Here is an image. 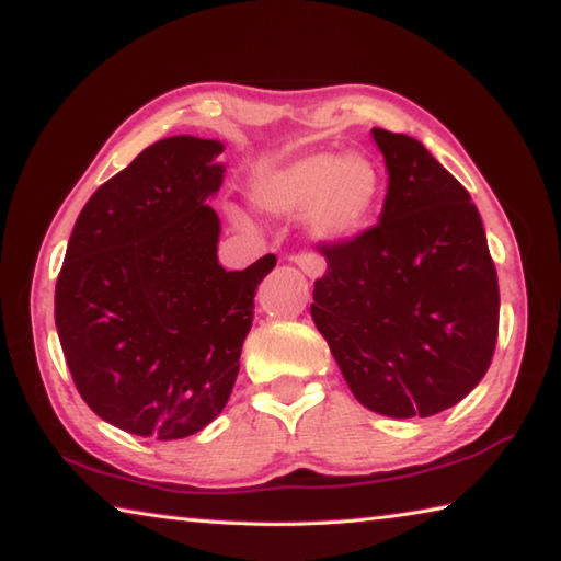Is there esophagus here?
I'll use <instances>...</instances> for the list:
<instances>
[{
	"mask_svg": "<svg viewBox=\"0 0 561 561\" xmlns=\"http://www.w3.org/2000/svg\"><path fill=\"white\" fill-rule=\"evenodd\" d=\"M294 262H297V267L304 274H309V277H319V274H323V270H325V262L321 254H313V252H304Z\"/></svg>",
	"mask_w": 561,
	"mask_h": 561,
	"instance_id": "esophagus-1",
	"label": "esophagus"
}]
</instances>
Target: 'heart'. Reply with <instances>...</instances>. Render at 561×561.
<instances>
[{"label":"heart","mask_w":561,"mask_h":561,"mask_svg":"<svg viewBox=\"0 0 561 561\" xmlns=\"http://www.w3.org/2000/svg\"><path fill=\"white\" fill-rule=\"evenodd\" d=\"M380 196V174L360 151L307 154L264 174L252 188V203L270 216L304 213L319 240H341L370 220Z\"/></svg>","instance_id":"1"}]
</instances>
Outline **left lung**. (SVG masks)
Segmentation results:
<instances>
[{"label": "left lung", "mask_w": 561, "mask_h": 561, "mask_svg": "<svg viewBox=\"0 0 561 561\" xmlns=\"http://www.w3.org/2000/svg\"><path fill=\"white\" fill-rule=\"evenodd\" d=\"M387 196L378 226L319 245L311 316L355 400L410 420L449 410L483 380L501 291L468 191L422 141L373 127Z\"/></svg>", "instance_id": "8db88e82"}]
</instances>
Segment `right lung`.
<instances>
[{
	"label": "right lung",
	"instance_id": "1",
	"mask_svg": "<svg viewBox=\"0 0 561 561\" xmlns=\"http://www.w3.org/2000/svg\"><path fill=\"white\" fill-rule=\"evenodd\" d=\"M216 139L169 137L100 186L56 282V329L80 397L122 432L183 439L222 412L254 291L277 264H218Z\"/></svg>",
	"mask_w": 561,
	"mask_h": 561
}]
</instances>
